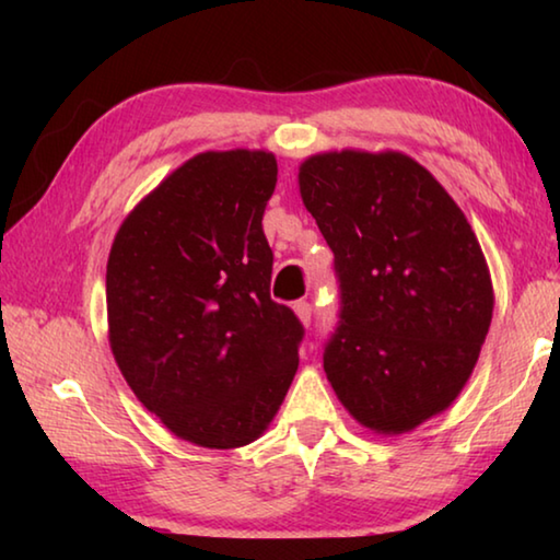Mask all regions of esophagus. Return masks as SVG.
Masks as SVG:
<instances>
[{
	"instance_id": "1",
	"label": "esophagus",
	"mask_w": 560,
	"mask_h": 560,
	"mask_svg": "<svg viewBox=\"0 0 560 560\" xmlns=\"http://www.w3.org/2000/svg\"><path fill=\"white\" fill-rule=\"evenodd\" d=\"M311 311H314V308H311L308 301H296V303H293V314L299 316V320H301L303 326L311 324Z\"/></svg>"
}]
</instances>
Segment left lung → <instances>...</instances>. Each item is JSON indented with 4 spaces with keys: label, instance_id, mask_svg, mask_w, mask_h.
Wrapping results in <instances>:
<instances>
[{
    "label": "left lung",
    "instance_id": "8db88e82",
    "mask_svg": "<svg viewBox=\"0 0 560 560\" xmlns=\"http://www.w3.org/2000/svg\"><path fill=\"white\" fill-rule=\"evenodd\" d=\"M299 192L334 249L340 326L324 371L363 428L402 434L457 400L494 314L485 252L428 167L397 150H328Z\"/></svg>",
    "mask_w": 560,
    "mask_h": 560
}]
</instances>
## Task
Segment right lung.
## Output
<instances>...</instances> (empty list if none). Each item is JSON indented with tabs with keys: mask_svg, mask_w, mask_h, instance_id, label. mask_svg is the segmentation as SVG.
<instances>
[{
	"mask_svg": "<svg viewBox=\"0 0 560 560\" xmlns=\"http://www.w3.org/2000/svg\"><path fill=\"white\" fill-rule=\"evenodd\" d=\"M269 150H207L132 207L108 254V343L130 390L175 438L259 440L299 368L303 326L271 301L261 230Z\"/></svg>",
	"mask_w": 560,
	"mask_h": 560,
	"instance_id": "obj_1",
	"label": "right lung"
}]
</instances>
